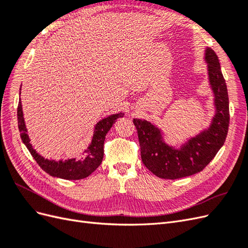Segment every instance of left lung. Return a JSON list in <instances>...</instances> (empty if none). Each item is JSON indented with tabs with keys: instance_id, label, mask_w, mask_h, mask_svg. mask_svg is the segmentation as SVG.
<instances>
[{
	"instance_id": "left-lung-1",
	"label": "left lung",
	"mask_w": 248,
	"mask_h": 248,
	"mask_svg": "<svg viewBox=\"0 0 248 248\" xmlns=\"http://www.w3.org/2000/svg\"><path fill=\"white\" fill-rule=\"evenodd\" d=\"M209 86L213 93L215 112L211 123L179 147L164 140L158 126L141 119H133L137 127L142 163L157 177L179 179L197 174L206 168L223 146L229 130V95L220 69L218 57L210 47L205 48Z\"/></svg>"
}]
</instances>
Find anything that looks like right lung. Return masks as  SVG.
Masks as SVG:
<instances>
[{
  "label": "right lung",
  "mask_w": 248,
  "mask_h": 248,
  "mask_svg": "<svg viewBox=\"0 0 248 248\" xmlns=\"http://www.w3.org/2000/svg\"><path fill=\"white\" fill-rule=\"evenodd\" d=\"M21 89V88H20ZM20 95V94H19ZM124 112H118L112 114L108 117L104 118L97 123L94 127V132L91 144L85 150V153L80 159L69 158L66 160H51L44 158L43 156L37 153L36 150L33 148L32 144L30 142V138L28 136V130L22 112L21 101L19 100L17 107V121H18V129L20 132V138L28 150L34 157L36 162L39 164V167L46 171L48 175L52 177L61 178L65 180H80L89 177L92 172L98 168L103 159V145L106 140L107 133L111 128V126L115 124L118 118H122Z\"/></svg>",
  "instance_id": "1"
}]
</instances>
